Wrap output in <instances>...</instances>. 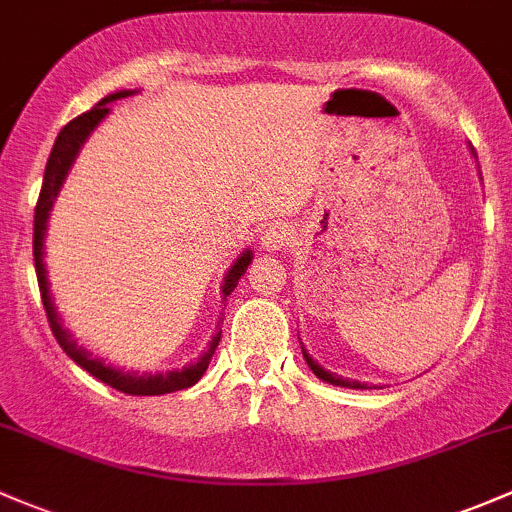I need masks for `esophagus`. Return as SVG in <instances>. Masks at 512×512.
<instances>
[{"label": "esophagus", "mask_w": 512, "mask_h": 512, "mask_svg": "<svg viewBox=\"0 0 512 512\" xmlns=\"http://www.w3.org/2000/svg\"><path fill=\"white\" fill-rule=\"evenodd\" d=\"M293 239H295L293 229H290L288 224L276 222V224H271V227L263 229L261 246L266 251H280V249H285L288 244H293Z\"/></svg>", "instance_id": "esophagus-1"}]
</instances>
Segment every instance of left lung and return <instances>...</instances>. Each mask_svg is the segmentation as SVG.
<instances>
[{
    "mask_svg": "<svg viewBox=\"0 0 512 512\" xmlns=\"http://www.w3.org/2000/svg\"><path fill=\"white\" fill-rule=\"evenodd\" d=\"M471 153H474V148H471ZM474 158H476V153H474ZM302 356H305V361H307V366H310V371L315 373L317 378H320V381H327V383H332V386H342V388H356V390H361V388H366V383H359V381H349V378H342V376H337V373H329V371H324V368L317 364L315 359H312L310 354H307L305 349H302ZM376 388V386H373Z\"/></svg>",
    "mask_w": 512,
    "mask_h": 512,
    "instance_id": "1",
    "label": "left lung"
}]
</instances>
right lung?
<instances>
[{"mask_svg":"<svg viewBox=\"0 0 512 512\" xmlns=\"http://www.w3.org/2000/svg\"><path fill=\"white\" fill-rule=\"evenodd\" d=\"M134 92L136 90H122V92H114V95H107L104 100L97 102L90 112L80 114V117H75L73 122L65 124L63 129H60L56 144H53L51 156H48L46 173H43L41 195H38L36 212H34V266H36L38 290H41L43 307H46L48 324H51L53 337H56L58 344L63 346L65 354H68L75 364L85 368L87 373H92L97 381L122 390V393H126V395H163V393H175V390L190 388L200 381L202 373H205L207 366H210L214 349H217L219 337H222V329H219V332L212 337L210 349H207L205 354L195 361V364L180 368V371H168V373L122 371V368L104 364L102 359H97V356H92L90 351L82 349V346H78V342H75L73 334L63 327L56 305H53L51 288H48V278H46V263H43V239H46L48 212H51L53 202H56L58 192H60V188H63V180H65V175H68L70 166H73L75 156L80 153V148L87 141V136H90L92 131L97 129V124H100L102 119L109 114V102L124 100V97L134 95ZM251 258H254V254L246 249L244 254L236 258L234 266L227 271V276H224V285H222L224 300L234 293V288L239 285V278L244 276L246 268H249Z\"/></svg>","mask_w":512,"mask_h":512,"instance_id":"1","label":"right lung"}]
</instances>
